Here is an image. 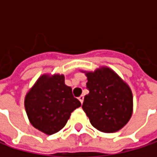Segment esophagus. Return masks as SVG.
Instances as JSON below:
<instances>
[{
  "instance_id": "esophagus-1",
  "label": "esophagus",
  "mask_w": 157,
  "mask_h": 157,
  "mask_svg": "<svg viewBox=\"0 0 157 157\" xmlns=\"http://www.w3.org/2000/svg\"><path fill=\"white\" fill-rule=\"evenodd\" d=\"M83 98H84V96H83V95H81V96H79L78 97L79 101L81 102V104H82V102H83Z\"/></svg>"
}]
</instances>
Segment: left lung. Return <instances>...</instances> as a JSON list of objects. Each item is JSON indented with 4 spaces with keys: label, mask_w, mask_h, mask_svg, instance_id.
Returning <instances> with one entry per match:
<instances>
[{
    "label": "left lung",
    "mask_w": 157,
    "mask_h": 157,
    "mask_svg": "<svg viewBox=\"0 0 157 157\" xmlns=\"http://www.w3.org/2000/svg\"><path fill=\"white\" fill-rule=\"evenodd\" d=\"M85 75L89 94L84 96L82 107L92 125L104 133L119 131L133 113L130 87L108 67L85 72Z\"/></svg>",
    "instance_id": "obj_1"
}]
</instances>
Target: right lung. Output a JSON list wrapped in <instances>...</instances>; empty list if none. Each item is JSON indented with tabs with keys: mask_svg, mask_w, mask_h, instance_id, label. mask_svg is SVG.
I'll list each match as a JSON object with an SVG mask.
<instances>
[{
	"mask_svg": "<svg viewBox=\"0 0 157 157\" xmlns=\"http://www.w3.org/2000/svg\"><path fill=\"white\" fill-rule=\"evenodd\" d=\"M24 106L32 125L52 135L64 127L71 113L81 103L64 83L63 75H44L27 93Z\"/></svg>",
	"mask_w": 157,
	"mask_h": 157,
	"instance_id": "1",
	"label": "right lung"
}]
</instances>
